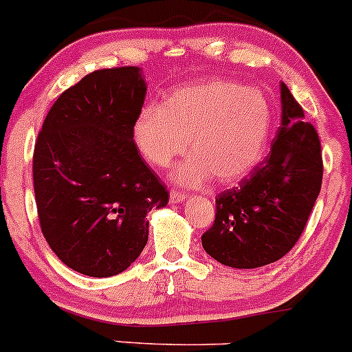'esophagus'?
<instances>
[{
	"instance_id": "34e87169",
	"label": "esophagus",
	"mask_w": 352,
	"mask_h": 352,
	"mask_svg": "<svg viewBox=\"0 0 352 352\" xmlns=\"http://www.w3.org/2000/svg\"><path fill=\"white\" fill-rule=\"evenodd\" d=\"M184 198H186V195L179 190H171V193H169V200H171L173 203L184 201Z\"/></svg>"
}]
</instances>
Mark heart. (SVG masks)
<instances>
[{"instance_id": "heart-1", "label": "heart", "mask_w": 352, "mask_h": 352, "mask_svg": "<svg viewBox=\"0 0 352 352\" xmlns=\"http://www.w3.org/2000/svg\"><path fill=\"white\" fill-rule=\"evenodd\" d=\"M273 111L259 89L217 79L171 93L162 107L147 104L133 122V140L152 168H166L186 147L173 179L201 186L213 177L235 184L261 162L270 142Z\"/></svg>"}]
</instances>
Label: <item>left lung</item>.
Instances as JSON below:
<instances>
[{"label":"left lung","instance_id":"obj_1","mask_svg":"<svg viewBox=\"0 0 352 352\" xmlns=\"http://www.w3.org/2000/svg\"><path fill=\"white\" fill-rule=\"evenodd\" d=\"M281 126L270 154L251 176L215 198L213 227L201 245L215 261L252 270L281 259L302 235L322 186V152L317 130L285 82Z\"/></svg>","mask_w":352,"mask_h":352}]
</instances>
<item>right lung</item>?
Segmentation results:
<instances>
[{
    "mask_svg": "<svg viewBox=\"0 0 352 352\" xmlns=\"http://www.w3.org/2000/svg\"><path fill=\"white\" fill-rule=\"evenodd\" d=\"M146 93L140 67L91 72L57 98L35 142L42 234L86 276L125 271L147 244V213L168 205L164 184L133 142Z\"/></svg>",
    "mask_w": 352,
    "mask_h": 352,
    "instance_id": "obj_1",
    "label": "right lung"
}]
</instances>
